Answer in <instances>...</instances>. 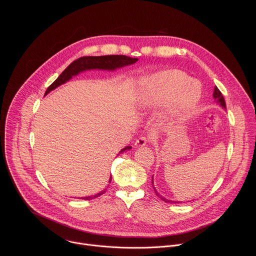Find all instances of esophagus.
I'll use <instances>...</instances> for the list:
<instances>
[{"label": "esophagus", "mask_w": 256, "mask_h": 256, "mask_svg": "<svg viewBox=\"0 0 256 256\" xmlns=\"http://www.w3.org/2000/svg\"><path fill=\"white\" fill-rule=\"evenodd\" d=\"M149 142H150V138H148V136H140L136 140L134 144H136V148H140V147H144V144H147Z\"/></svg>", "instance_id": "esophagus-1"}]
</instances>
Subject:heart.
<instances>
[{
	"instance_id": "b5f03b06",
	"label": "heart",
	"mask_w": 256,
	"mask_h": 256,
	"mask_svg": "<svg viewBox=\"0 0 256 256\" xmlns=\"http://www.w3.org/2000/svg\"><path fill=\"white\" fill-rule=\"evenodd\" d=\"M200 98V87L180 70H168L142 83L140 100L144 106L172 102L173 118L188 114Z\"/></svg>"
}]
</instances>
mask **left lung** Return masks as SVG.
Wrapping results in <instances>:
<instances>
[{"label": "left lung", "instance_id": "left-lung-1", "mask_svg": "<svg viewBox=\"0 0 256 256\" xmlns=\"http://www.w3.org/2000/svg\"><path fill=\"white\" fill-rule=\"evenodd\" d=\"M214 100H216V103L220 104L223 108H226V102H225V99H224V97H223V95H222L221 91L218 89V87H214ZM152 184H153V181H152ZM154 190H155V188H154ZM155 192H156V194H157V196H158L162 200H164V202H178L169 200L164 198L163 196H161L156 192V190H155Z\"/></svg>", "mask_w": 256, "mask_h": 256}]
</instances>
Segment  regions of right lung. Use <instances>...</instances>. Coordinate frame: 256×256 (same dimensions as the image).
<instances>
[{"label":"right lung","mask_w":256,"mask_h":256,"mask_svg":"<svg viewBox=\"0 0 256 256\" xmlns=\"http://www.w3.org/2000/svg\"><path fill=\"white\" fill-rule=\"evenodd\" d=\"M138 60V58H134L130 56H122V54H114V56H82L79 58L78 60H74L72 64H70L62 72V74L58 77V79L46 89L44 96L50 93L52 90L56 89V87H58L60 85L66 83V81H68L72 76L78 75L80 72L86 70H93V68H99V70H116L118 68H122L128 64H134ZM132 149L130 146H128V147L124 148L122 152L126 151V150H130ZM112 181V177L109 179V182ZM106 192V190H104L103 192H101L98 194L92 196H85V198H81L82 200H93L95 198H98L99 196L103 194Z\"/></svg>","instance_id":"obj_1"}]
</instances>
